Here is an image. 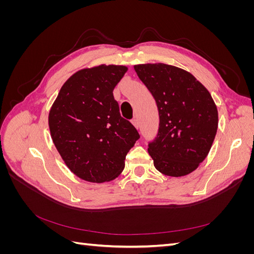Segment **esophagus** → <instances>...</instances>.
Masks as SVG:
<instances>
[{"instance_id": "esophagus-1", "label": "esophagus", "mask_w": 254, "mask_h": 254, "mask_svg": "<svg viewBox=\"0 0 254 254\" xmlns=\"http://www.w3.org/2000/svg\"><path fill=\"white\" fill-rule=\"evenodd\" d=\"M132 124H133V126H134L136 129L140 128V122H139V120H137L136 118H134V119L132 120Z\"/></svg>"}]
</instances>
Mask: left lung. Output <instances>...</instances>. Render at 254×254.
Here are the masks:
<instances>
[{
	"instance_id": "1",
	"label": "left lung",
	"mask_w": 254,
	"mask_h": 254,
	"mask_svg": "<svg viewBox=\"0 0 254 254\" xmlns=\"http://www.w3.org/2000/svg\"><path fill=\"white\" fill-rule=\"evenodd\" d=\"M134 70L155 98L159 129L148 143L157 170L166 176H186L209 153L218 126L213 98L190 73L170 64H137Z\"/></svg>"
}]
</instances>
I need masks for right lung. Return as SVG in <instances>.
<instances>
[{"instance_id":"right-lung-1","label":"right lung","mask_w":254,"mask_h":254,"mask_svg":"<svg viewBox=\"0 0 254 254\" xmlns=\"http://www.w3.org/2000/svg\"><path fill=\"white\" fill-rule=\"evenodd\" d=\"M127 72L124 65H98L76 72L61 87L50 114L52 140L71 172L94 183L123 172L140 134L121 117L113 97Z\"/></svg>"}]
</instances>
